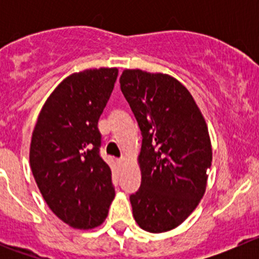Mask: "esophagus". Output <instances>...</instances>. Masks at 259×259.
<instances>
[{
	"instance_id": "obj_1",
	"label": "esophagus",
	"mask_w": 259,
	"mask_h": 259,
	"mask_svg": "<svg viewBox=\"0 0 259 259\" xmlns=\"http://www.w3.org/2000/svg\"><path fill=\"white\" fill-rule=\"evenodd\" d=\"M125 163V158H120V159H117V164H119V165H122V164Z\"/></svg>"
}]
</instances>
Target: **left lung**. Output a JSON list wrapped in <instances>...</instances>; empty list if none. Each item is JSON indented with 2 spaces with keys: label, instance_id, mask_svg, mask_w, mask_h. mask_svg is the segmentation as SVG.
Returning a JSON list of instances; mask_svg holds the SVG:
<instances>
[{
  "label": "left lung",
  "instance_id": "left-lung-1",
  "mask_svg": "<svg viewBox=\"0 0 259 259\" xmlns=\"http://www.w3.org/2000/svg\"><path fill=\"white\" fill-rule=\"evenodd\" d=\"M120 89L143 137L133 215L146 232H168L190 215L205 192L211 165L207 124L187 88L169 75L124 70Z\"/></svg>",
  "mask_w": 259,
  "mask_h": 259
}]
</instances>
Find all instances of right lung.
Segmentation results:
<instances>
[{
  "label": "right lung",
  "mask_w": 259,
  "mask_h": 259,
  "mask_svg": "<svg viewBox=\"0 0 259 259\" xmlns=\"http://www.w3.org/2000/svg\"><path fill=\"white\" fill-rule=\"evenodd\" d=\"M116 77V67L67 76L46 100L32 133L36 184L50 209L77 229L100 226L115 197L110 166L100 156L98 122Z\"/></svg>",
  "instance_id": "add662e5"
}]
</instances>
